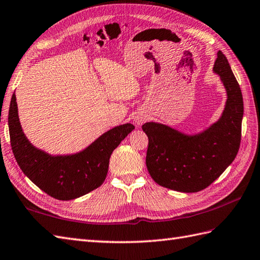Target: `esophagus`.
Returning a JSON list of instances; mask_svg holds the SVG:
<instances>
[{
	"label": "esophagus",
	"mask_w": 260,
	"mask_h": 260,
	"mask_svg": "<svg viewBox=\"0 0 260 260\" xmlns=\"http://www.w3.org/2000/svg\"><path fill=\"white\" fill-rule=\"evenodd\" d=\"M145 120H146V117H145L144 115H138V116H136V118H135V122L137 123V124H143Z\"/></svg>",
	"instance_id": "1"
}]
</instances>
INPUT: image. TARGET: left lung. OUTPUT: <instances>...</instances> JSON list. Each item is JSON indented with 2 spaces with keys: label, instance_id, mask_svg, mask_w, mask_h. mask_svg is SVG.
Here are the masks:
<instances>
[{
  "label": "left lung",
  "instance_id": "obj_1",
  "mask_svg": "<svg viewBox=\"0 0 260 260\" xmlns=\"http://www.w3.org/2000/svg\"><path fill=\"white\" fill-rule=\"evenodd\" d=\"M214 72L220 76L227 90L226 106L218 122L192 136L153 122L142 126L148 137V173L166 188L183 192L203 190L224 173L238 153L243 95L221 51L217 53Z\"/></svg>",
  "mask_w": 260,
  "mask_h": 260
}]
</instances>
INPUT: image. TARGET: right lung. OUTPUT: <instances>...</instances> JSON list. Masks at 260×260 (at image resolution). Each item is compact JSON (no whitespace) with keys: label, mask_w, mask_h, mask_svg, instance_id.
<instances>
[{"label":"right lung","mask_w":260,"mask_h":260,"mask_svg":"<svg viewBox=\"0 0 260 260\" xmlns=\"http://www.w3.org/2000/svg\"><path fill=\"white\" fill-rule=\"evenodd\" d=\"M134 128L133 124L116 126L81 153L51 156L27 141L19 120L15 94L12 95L9 131L14 157L22 172L39 188L59 201L81 197L104 183L113 150Z\"/></svg>","instance_id":"right-lung-1"}]
</instances>
